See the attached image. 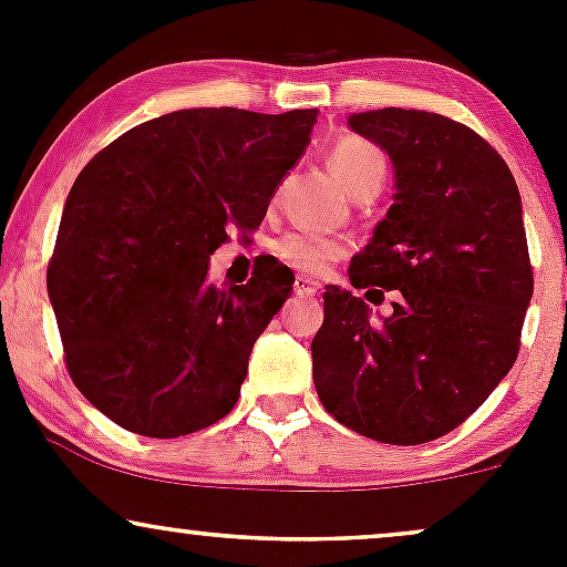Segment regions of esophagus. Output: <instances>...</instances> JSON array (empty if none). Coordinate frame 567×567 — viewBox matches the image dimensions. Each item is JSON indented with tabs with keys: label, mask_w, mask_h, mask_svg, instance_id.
<instances>
[{
	"label": "esophagus",
	"mask_w": 567,
	"mask_h": 567,
	"mask_svg": "<svg viewBox=\"0 0 567 567\" xmlns=\"http://www.w3.org/2000/svg\"><path fill=\"white\" fill-rule=\"evenodd\" d=\"M317 290H320V282H315V279L306 277V275L296 277V292H298V296H317Z\"/></svg>",
	"instance_id": "esophagus-1"
}]
</instances>
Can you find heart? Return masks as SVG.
Returning a JSON list of instances; mask_svg holds the SVG:
<instances>
[{
	"label": "heart",
	"mask_w": 567,
	"mask_h": 567,
	"mask_svg": "<svg viewBox=\"0 0 567 567\" xmlns=\"http://www.w3.org/2000/svg\"><path fill=\"white\" fill-rule=\"evenodd\" d=\"M330 167L351 194H362L368 188L381 192L383 181H386V157L381 154V148L365 138H354V135H347L330 148ZM275 252L279 261L303 271V275H322L330 264L347 256L349 243L322 231L298 229L279 237Z\"/></svg>",
	"instance_id": "1"
}]
</instances>
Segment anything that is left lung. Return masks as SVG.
I'll list each match as a JSON object with an SVG mask.
<instances>
[{
    "label": "left lung",
    "mask_w": 567,
    "mask_h": 567,
    "mask_svg": "<svg viewBox=\"0 0 567 567\" xmlns=\"http://www.w3.org/2000/svg\"><path fill=\"white\" fill-rule=\"evenodd\" d=\"M349 127L392 157L396 186L349 279L396 301L375 322L351 290H324L315 386L338 424L421 445L464 424L517 360L533 296L523 205L501 154L461 122L379 109Z\"/></svg>",
    "instance_id": "8db88e82"
}]
</instances>
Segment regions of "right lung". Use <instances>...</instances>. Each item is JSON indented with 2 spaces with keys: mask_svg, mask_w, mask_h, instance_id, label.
Masks as SVG:
<instances>
[{
  "mask_svg": "<svg viewBox=\"0 0 567 567\" xmlns=\"http://www.w3.org/2000/svg\"><path fill=\"white\" fill-rule=\"evenodd\" d=\"M317 109H184L127 130L71 186L48 292L76 389L143 437H184L237 405L247 357L292 290L261 264L216 288L207 261L261 226Z\"/></svg>",
  "mask_w": 567,
  "mask_h": 567,
  "instance_id": "right-lung-1",
  "label": "right lung"
}]
</instances>
